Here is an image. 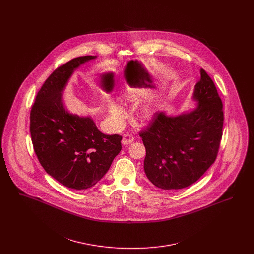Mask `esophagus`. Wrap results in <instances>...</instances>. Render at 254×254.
Returning a JSON list of instances; mask_svg holds the SVG:
<instances>
[{
	"mask_svg": "<svg viewBox=\"0 0 254 254\" xmlns=\"http://www.w3.org/2000/svg\"><path fill=\"white\" fill-rule=\"evenodd\" d=\"M133 141H134V138L132 136L126 134V135H124V137L122 139V144L124 145H129L132 143Z\"/></svg>",
	"mask_w": 254,
	"mask_h": 254,
	"instance_id": "1",
	"label": "esophagus"
}]
</instances>
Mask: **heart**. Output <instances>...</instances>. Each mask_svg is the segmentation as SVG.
Returning <instances> with one entry per match:
<instances>
[{"label":"heart","instance_id":"b5f03b06","mask_svg":"<svg viewBox=\"0 0 254 254\" xmlns=\"http://www.w3.org/2000/svg\"><path fill=\"white\" fill-rule=\"evenodd\" d=\"M153 109L150 108H146L145 109V117L149 118L153 115ZM109 117L111 121L113 122L116 125H119L127 116V111L121 106L116 105V104H111L109 108Z\"/></svg>","mask_w":254,"mask_h":254}]
</instances>
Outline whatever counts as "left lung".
Returning a JSON list of instances; mask_svg holds the SVG:
<instances>
[{"label": "left lung", "instance_id": "8db88e82", "mask_svg": "<svg viewBox=\"0 0 254 254\" xmlns=\"http://www.w3.org/2000/svg\"><path fill=\"white\" fill-rule=\"evenodd\" d=\"M194 86L196 108L171 116L158 111L140 133L145 146L144 169L162 190H180L197 181L217 157L224 112L211 78L203 68Z\"/></svg>", "mask_w": 254, "mask_h": 254}]
</instances>
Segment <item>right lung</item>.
Masks as SVG:
<instances>
[{
  "label": "right lung",
  "instance_id": "obj_1",
  "mask_svg": "<svg viewBox=\"0 0 254 254\" xmlns=\"http://www.w3.org/2000/svg\"><path fill=\"white\" fill-rule=\"evenodd\" d=\"M93 59L96 56L74 58L55 69L30 112L31 140L40 164L55 180L77 190L96 185L122 149V136L101 132L91 117L72 114L63 103L73 72Z\"/></svg>",
  "mask_w": 254,
  "mask_h": 254
}]
</instances>
